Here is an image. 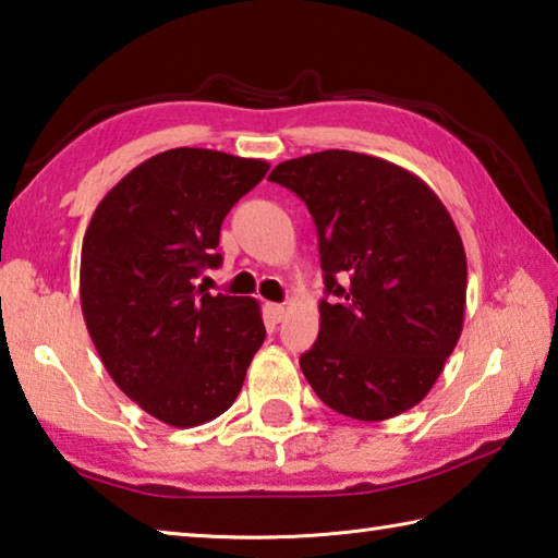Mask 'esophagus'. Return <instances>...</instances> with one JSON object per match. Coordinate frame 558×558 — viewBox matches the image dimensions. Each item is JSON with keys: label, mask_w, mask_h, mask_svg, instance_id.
<instances>
[{"label": "esophagus", "mask_w": 558, "mask_h": 558, "mask_svg": "<svg viewBox=\"0 0 558 558\" xmlns=\"http://www.w3.org/2000/svg\"><path fill=\"white\" fill-rule=\"evenodd\" d=\"M266 314H268V319H270L272 324H278V322L286 319V307H282V305H272V302H268V305H266Z\"/></svg>", "instance_id": "esophagus-1"}]
</instances>
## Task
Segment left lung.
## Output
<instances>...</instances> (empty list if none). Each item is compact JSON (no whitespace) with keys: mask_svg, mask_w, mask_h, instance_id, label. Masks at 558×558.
I'll list each match as a JSON object with an SVG mask.
<instances>
[{"mask_svg":"<svg viewBox=\"0 0 558 558\" xmlns=\"http://www.w3.org/2000/svg\"><path fill=\"white\" fill-rule=\"evenodd\" d=\"M268 180L295 192L317 225L331 300L319 302V337L300 359L312 390L361 422L412 410L463 329L469 270L447 207L410 170L353 150L286 160Z\"/></svg>","mask_w":558,"mask_h":558,"instance_id":"left-lung-1","label":"left lung"}]
</instances>
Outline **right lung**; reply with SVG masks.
Returning a JSON list of instances; mask_svg holds the SVG:
<instances>
[{
  "instance_id": "1",
  "label": "right lung",
  "mask_w": 558,
  "mask_h": 558,
  "mask_svg": "<svg viewBox=\"0 0 558 558\" xmlns=\"http://www.w3.org/2000/svg\"><path fill=\"white\" fill-rule=\"evenodd\" d=\"M268 168L170 148L121 178L89 219L80 256L87 331L119 390L170 427L227 412L266 339L256 300L209 295L197 278L221 263V221Z\"/></svg>"
}]
</instances>
